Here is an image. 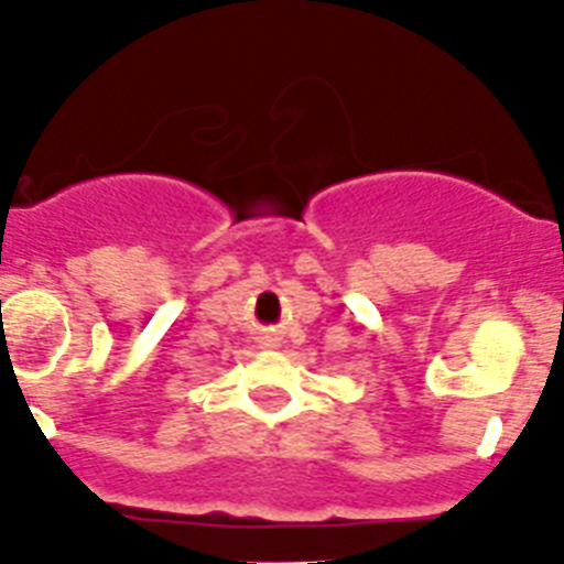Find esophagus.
I'll list each match as a JSON object with an SVG mask.
<instances>
[{
    "instance_id": "esophagus-1",
    "label": "esophagus",
    "mask_w": 564,
    "mask_h": 564,
    "mask_svg": "<svg viewBox=\"0 0 564 564\" xmlns=\"http://www.w3.org/2000/svg\"><path fill=\"white\" fill-rule=\"evenodd\" d=\"M259 344H262V347H279V338L268 333V336H259Z\"/></svg>"
}]
</instances>
